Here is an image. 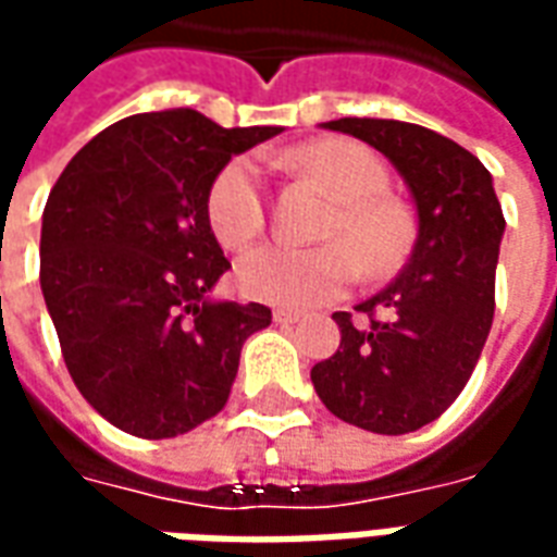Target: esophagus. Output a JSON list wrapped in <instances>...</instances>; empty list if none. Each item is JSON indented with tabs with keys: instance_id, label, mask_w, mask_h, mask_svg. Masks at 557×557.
Instances as JSON below:
<instances>
[{
	"instance_id": "1",
	"label": "esophagus",
	"mask_w": 557,
	"mask_h": 557,
	"mask_svg": "<svg viewBox=\"0 0 557 557\" xmlns=\"http://www.w3.org/2000/svg\"><path fill=\"white\" fill-rule=\"evenodd\" d=\"M274 322H277V325H295V322H298V313H292V310H274Z\"/></svg>"
}]
</instances>
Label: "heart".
<instances>
[{"label":"heart","mask_w":557,"mask_h":557,"mask_svg":"<svg viewBox=\"0 0 557 557\" xmlns=\"http://www.w3.org/2000/svg\"><path fill=\"white\" fill-rule=\"evenodd\" d=\"M292 170L307 175L334 202L319 247L268 244L238 262V289L253 301L277 307H315L337 298L361 277H387L411 253L414 220L387 194L391 172L373 148L358 139H315L286 154ZM206 218L226 250L253 244L268 226L262 170L250 154L232 158L214 175Z\"/></svg>","instance_id":"1"}]
</instances>
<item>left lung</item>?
<instances>
[{
	"instance_id": "1",
	"label": "left lung",
	"mask_w": 557,
	"mask_h": 557,
	"mask_svg": "<svg viewBox=\"0 0 557 557\" xmlns=\"http://www.w3.org/2000/svg\"><path fill=\"white\" fill-rule=\"evenodd\" d=\"M331 131L379 148L411 187L418 242L399 277L334 313L339 349L313 367L327 411L351 426L403 435L450 409L478 367L495 315L504 214L490 170L430 127L337 119Z\"/></svg>"
}]
</instances>
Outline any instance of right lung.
Masks as SVG:
<instances>
[{
    "label": "right lung",
    "mask_w": 557,
    "mask_h": 557,
    "mask_svg": "<svg viewBox=\"0 0 557 557\" xmlns=\"http://www.w3.org/2000/svg\"><path fill=\"white\" fill-rule=\"evenodd\" d=\"M280 127H220L196 110L115 122L71 158L41 226V292L91 409L139 438H175L230 399L265 304L208 301L230 271L206 196L232 154Z\"/></svg>",
    "instance_id": "1"
}]
</instances>
